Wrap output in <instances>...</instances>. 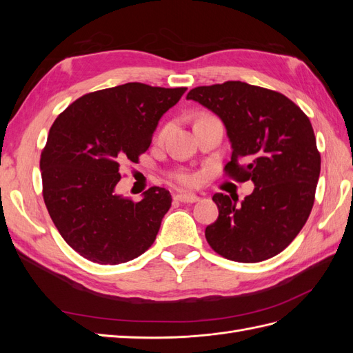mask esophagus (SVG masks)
<instances>
[{
    "mask_svg": "<svg viewBox=\"0 0 353 353\" xmlns=\"http://www.w3.org/2000/svg\"><path fill=\"white\" fill-rule=\"evenodd\" d=\"M175 200H178L181 203H197V201H200V197L196 194H176Z\"/></svg>",
    "mask_w": 353,
    "mask_h": 353,
    "instance_id": "esophagus-1",
    "label": "esophagus"
}]
</instances>
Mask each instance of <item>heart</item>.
Returning a JSON list of instances; mask_svg holds the SVG:
<instances>
[{"mask_svg": "<svg viewBox=\"0 0 353 353\" xmlns=\"http://www.w3.org/2000/svg\"><path fill=\"white\" fill-rule=\"evenodd\" d=\"M169 130H170V125L168 123L162 128V131H160V137H165L169 132ZM176 181L179 185L190 188V187H194L197 184V176L191 175V174H179V175H176Z\"/></svg>", "mask_w": 353, "mask_h": 353, "instance_id": "obj_1", "label": "heart"}]
</instances>
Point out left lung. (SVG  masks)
Returning a JSON list of instances; mask_svg holds the SVG:
<instances>
[{
    "mask_svg": "<svg viewBox=\"0 0 353 353\" xmlns=\"http://www.w3.org/2000/svg\"><path fill=\"white\" fill-rule=\"evenodd\" d=\"M227 128L231 160L225 175L254 190L241 203L216 193L219 216L206 227L210 248L230 261L254 263L283 252L303 228L321 170L311 121L281 92L240 81L187 94Z\"/></svg>",
    "mask_w": 353,
    "mask_h": 353,
    "instance_id": "obj_1",
    "label": "left lung"
}]
</instances>
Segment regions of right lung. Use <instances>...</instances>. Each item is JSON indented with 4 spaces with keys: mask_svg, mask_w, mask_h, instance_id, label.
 <instances>
[{
    "mask_svg": "<svg viewBox=\"0 0 353 353\" xmlns=\"http://www.w3.org/2000/svg\"><path fill=\"white\" fill-rule=\"evenodd\" d=\"M185 87L140 82L82 95L50 128L39 168L42 196L60 236L85 259L132 261L154 243L169 210V191L148 188L143 200L116 194L125 162L138 163L159 119Z\"/></svg>",
    "mask_w": 353,
    "mask_h": 353,
    "instance_id": "add662e5",
    "label": "right lung"
}]
</instances>
